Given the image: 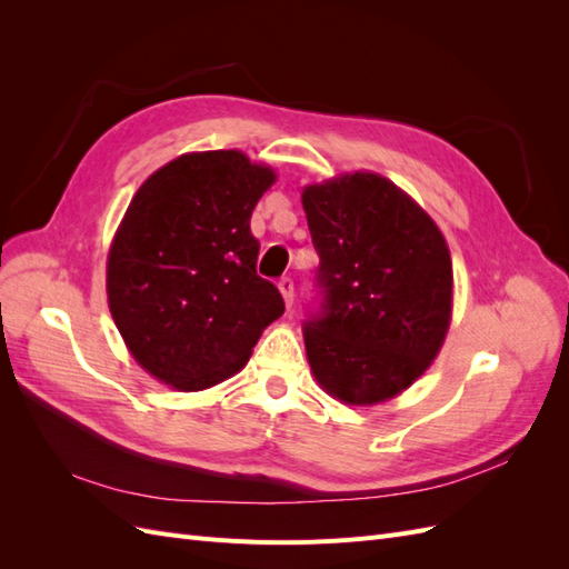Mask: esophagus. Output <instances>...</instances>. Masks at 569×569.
<instances>
[{
  "instance_id": "esophagus-1",
  "label": "esophagus",
  "mask_w": 569,
  "mask_h": 569,
  "mask_svg": "<svg viewBox=\"0 0 569 569\" xmlns=\"http://www.w3.org/2000/svg\"><path fill=\"white\" fill-rule=\"evenodd\" d=\"M278 287H280V291H282L284 303L291 308V303H295V280H291V278H282V280L278 282Z\"/></svg>"
}]
</instances>
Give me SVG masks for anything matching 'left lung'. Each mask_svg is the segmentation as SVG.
<instances>
[{
    "instance_id": "8db88e82",
    "label": "left lung",
    "mask_w": 569,
    "mask_h": 569,
    "mask_svg": "<svg viewBox=\"0 0 569 569\" xmlns=\"http://www.w3.org/2000/svg\"><path fill=\"white\" fill-rule=\"evenodd\" d=\"M301 201L320 256L303 320L308 363L339 401L391 399L429 368L449 330V247L416 201L375 173L311 184Z\"/></svg>"
}]
</instances>
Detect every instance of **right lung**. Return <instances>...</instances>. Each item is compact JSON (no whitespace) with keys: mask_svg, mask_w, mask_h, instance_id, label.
I'll return each mask as SVG.
<instances>
[{"mask_svg":"<svg viewBox=\"0 0 569 569\" xmlns=\"http://www.w3.org/2000/svg\"><path fill=\"white\" fill-rule=\"evenodd\" d=\"M274 182L242 151L184 153L132 197L109 251L107 291L118 332L157 380L199 391L244 368L284 313L256 272L251 213Z\"/></svg>","mask_w":569,"mask_h":569,"instance_id":"obj_1","label":"right lung"}]
</instances>
